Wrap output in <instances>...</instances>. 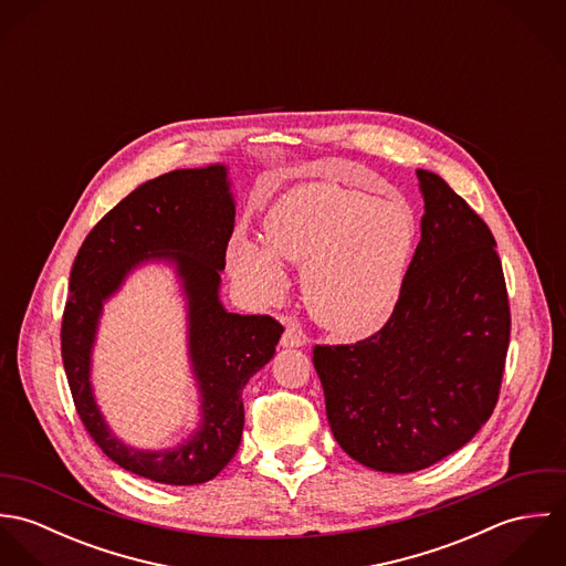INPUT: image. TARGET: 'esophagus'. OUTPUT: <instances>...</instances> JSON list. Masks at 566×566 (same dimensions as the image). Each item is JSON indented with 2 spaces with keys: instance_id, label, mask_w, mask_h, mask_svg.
I'll return each mask as SVG.
<instances>
[{
  "instance_id": "34e87169",
  "label": "esophagus",
  "mask_w": 566,
  "mask_h": 566,
  "mask_svg": "<svg viewBox=\"0 0 566 566\" xmlns=\"http://www.w3.org/2000/svg\"><path fill=\"white\" fill-rule=\"evenodd\" d=\"M305 344H307V335L303 333V328L298 324L287 323L285 333L281 337V346L283 348H298V346H305Z\"/></svg>"
}]
</instances>
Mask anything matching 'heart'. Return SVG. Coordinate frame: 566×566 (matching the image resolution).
<instances>
[{
  "label": "heart",
  "mask_w": 566,
  "mask_h": 566,
  "mask_svg": "<svg viewBox=\"0 0 566 566\" xmlns=\"http://www.w3.org/2000/svg\"><path fill=\"white\" fill-rule=\"evenodd\" d=\"M416 233V213L401 196L307 182L270 205L265 243L235 235L227 259L233 279L259 305L287 292L281 258L303 265L312 316L342 337H366L388 323L399 303Z\"/></svg>",
  "instance_id": "1"
}]
</instances>
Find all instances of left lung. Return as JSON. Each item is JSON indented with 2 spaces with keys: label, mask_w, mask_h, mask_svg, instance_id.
Segmentation results:
<instances>
[{
  "label": "left lung",
  "mask_w": 566,
  "mask_h": 566,
  "mask_svg": "<svg viewBox=\"0 0 566 566\" xmlns=\"http://www.w3.org/2000/svg\"><path fill=\"white\" fill-rule=\"evenodd\" d=\"M416 176L420 242L390 321L357 344L314 348L337 444L381 473H416L473 440L499 399L510 344L490 229L438 174Z\"/></svg>",
  "instance_id": "8db88e82"
}]
</instances>
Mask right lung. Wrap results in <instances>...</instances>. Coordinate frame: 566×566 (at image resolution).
Wrapping results in <instances>:
<instances>
[{
    "label": "right lung",
    "mask_w": 566,
    "mask_h": 566,
    "mask_svg": "<svg viewBox=\"0 0 566 566\" xmlns=\"http://www.w3.org/2000/svg\"><path fill=\"white\" fill-rule=\"evenodd\" d=\"M233 224L227 165L174 169L111 209L86 235L72 268L61 344L82 424L115 464L157 484H205L233 460L242 442L243 386L274 357L283 333L274 318L231 314L220 301ZM146 262L171 264L181 283L188 354L201 395L197 429L165 450H137L115 437L90 384L103 303Z\"/></svg>",
    "instance_id": "right-lung-1"
}]
</instances>
